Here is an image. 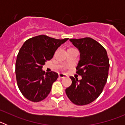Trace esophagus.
<instances>
[{"label":"esophagus","instance_id":"34e87169","mask_svg":"<svg viewBox=\"0 0 125 125\" xmlns=\"http://www.w3.org/2000/svg\"><path fill=\"white\" fill-rule=\"evenodd\" d=\"M67 75H66L65 74H62V73H59V77L60 78H66Z\"/></svg>","mask_w":125,"mask_h":125}]
</instances>
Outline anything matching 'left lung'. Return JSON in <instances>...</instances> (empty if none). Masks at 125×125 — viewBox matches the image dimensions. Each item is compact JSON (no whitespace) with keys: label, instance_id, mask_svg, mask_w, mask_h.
<instances>
[{"label":"left lung","instance_id":"left-lung-1","mask_svg":"<svg viewBox=\"0 0 125 125\" xmlns=\"http://www.w3.org/2000/svg\"><path fill=\"white\" fill-rule=\"evenodd\" d=\"M80 52L76 73L82 76L78 80L71 76L72 84L66 89V95L76 105H86L101 94L106 83L110 62L106 49L90 37L69 39Z\"/></svg>","mask_w":125,"mask_h":125}]
</instances>
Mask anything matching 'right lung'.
<instances>
[{"label":"right lung","mask_w":125,"mask_h":125,"mask_svg":"<svg viewBox=\"0 0 125 125\" xmlns=\"http://www.w3.org/2000/svg\"><path fill=\"white\" fill-rule=\"evenodd\" d=\"M68 38L56 39L46 35L29 39L20 49L15 62L17 86L22 95L32 102L44 100L51 90L58 74L42 71L43 65Z\"/></svg>","instance_id":"right-lung-1"}]
</instances>
